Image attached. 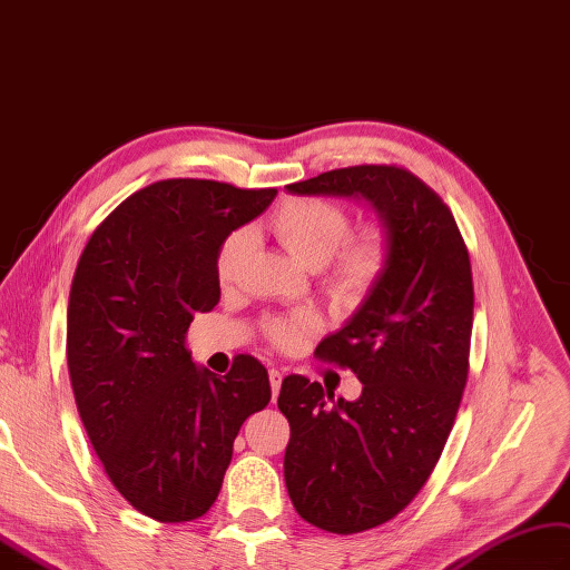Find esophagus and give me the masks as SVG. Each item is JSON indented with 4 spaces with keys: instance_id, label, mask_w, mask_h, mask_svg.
Segmentation results:
<instances>
[{
    "instance_id": "1",
    "label": "esophagus",
    "mask_w": 570,
    "mask_h": 570,
    "mask_svg": "<svg viewBox=\"0 0 570 570\" xmlns=\"http://www.w3.org/2000/svg\"><path fill=\"white\" fill-rule=\"evenodd\" d=\"M269 385H272V402H274L282 390V373L276 368H269Z\"/></svg>"
}]
</instances>
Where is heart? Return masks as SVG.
Returning a JSON list of instances; mask_svg holds the SVG:
<instances>
[{
    "instance_id": "obj_1",
    "label": "heart",
    "mask_w": 570,
    "mask_h": 570,
    "mask_svg": "<svg viewBox=\"0 0 570 570\" xmlns=\"http://www.w3.org/2000/svg\"><path fill=\"white\" fill-rule=\"evenodd\" d=\"M269 228L286 253L303 267L320 269L332 259L327 286L334 296L358 301L381 279L390 259V233L383 224H366L354 236L348 233V214L340 204L315 197L288 199L269 218ZM250 230L238 228L218 247L216 279L224 286L233 282L243 259L250 250ZM311 313L291 317H269L267 337L282 348H296L317 330Z\"/></svg>"
}]
</instances>
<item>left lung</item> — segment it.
<instances>
[{"label": "left lung", "instance_id": "obj_1", "mask_svg": "<svg viewBox=\"0 0 570 570\" xmlns=\"http://www.w3.org/2000/svg\"><path fill=\"white\" fill-rule=\"evenodd\" d=\"M286 189L366 202L390 233L383 276L315 348L356 373L361 397L334 400L288 375L276 402L291 426V503L320 530L354 534L414 501L455 424L470 368V255L445 202L404 168H337Z\"/></svg>", "mask_w": 570, "mask_h": 570}]
</instances>
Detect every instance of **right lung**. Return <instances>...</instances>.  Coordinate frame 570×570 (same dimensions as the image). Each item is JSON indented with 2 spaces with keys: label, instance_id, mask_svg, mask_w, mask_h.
I'll return each mask as SVG.
<instances>
[{
  "label": "right lung",
  "instance_id": "obj_1",
  "mask_svg": "<svg viewBox=\"0 0 570 570\" xmlns=\"http://www.w3.org/2000/svg\"><path fill=\"white\" fill-rule=\"evenodd\" d=\"M274 197V187L158 180L127 197L79 257L67 305L77 410L112 487L158 522L207 513L243 421L269 404L255 356L218 377L193 363L185 334L222 298L218 247Z\"/></svg>",
  "mask_w": 570,
  "mask_h": 570
}]
</instances>
